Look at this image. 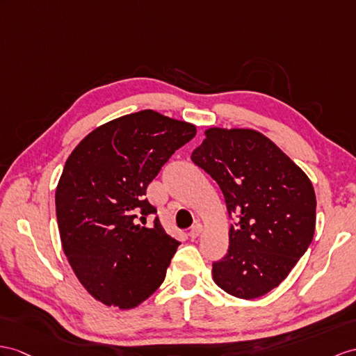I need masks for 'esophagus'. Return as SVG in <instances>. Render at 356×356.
Here are the masks:
<instances>
[{
	"label": "esophagus",
	"mask_w": 356,
	"mask_h": 356,
	"mask_svg": "<svg viewBox=\"0 0 356 356\" xmlns=\"http://www.w3.org/2000/svg\"><path fill=\"white\" fill-rule=\"evenodd\" d=\"M201 232H202V225L201 223H196L195 227L190 229V232H188V236L192 237V238H197L199 236H201Z\"/></svg>",
	"instance_id": "1"
}]
</instances>
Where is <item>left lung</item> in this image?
<instances>
[{"label":"left lung","instance_id":"left-lung-1","mask_svg":"<svg viewBox=\"0 0 356 356\" xmlns=\"http://www.w3.org/2000/svg\"><path fill=\"white\" fill-rule=\"evenodd\" d=\"M192 160L219 184L237 220L228 254L213 263L214 282L240 299L264 296L313 241V184L270 138L250 128H208Z\"/></svg>","mask_w":356,"mask_h":356}]
</instances>
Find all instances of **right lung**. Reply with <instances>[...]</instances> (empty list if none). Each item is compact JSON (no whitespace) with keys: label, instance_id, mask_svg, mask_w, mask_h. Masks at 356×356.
<instances>
[{"label":"right lung","instance_id":"add662e5","mask_svg":"<svg viewBox=\"0 0 356 356\" xmlns=\"http://www.w3.org/2000/svg\"><path fill=\"white\" fill-rule=\"evenodd\" d=\"M193 124L142 110L93 129L69 155L56 190L63 252L78 281L107 307L131 309L157 290L181 245L145 197Z\"/></svg>","mask_w":356,"mask_h":356}]
</instances>
